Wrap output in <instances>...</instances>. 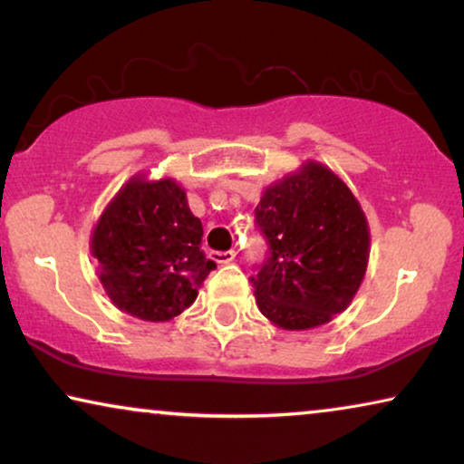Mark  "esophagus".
I'll use <instances>...</instances> for the list:
<instances>
[{
    "label": "esophagus",
    "instance_id": "1",
    "mask_svg": "<svg viewBox=\"0 0 464 464\" xmlns=\"http://www.w3.org/2000/svg\"><path fill=\"white\" fill-rule=\"evenodd\" d=\"M234 257H237V253H234V251H215V253H211V259H215L218 264H230V262H234Z\"/></svg>",
    "mask_w": 464,
    "mask_h": 464
}]
</instances>
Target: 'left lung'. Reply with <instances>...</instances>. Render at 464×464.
<instances>
[{
    "mask_svg": "<svg viewBox=\"0 0 464 464\" xmlns=\"http://www.w3.org/2000/svg\"><path fill=\"white\" fill-rule=\"evenodd\" d=\"M270 259L253 281L272 325L304 332L351 306L370 262V224L353 189L316 160L270 183L256 207Z\"/></svg>",
    "mask_w": 464,
    "mask_h": 464,
    "instance_id": "obj_1",
    "label": "left lung"
}]
</instances>
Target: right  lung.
I'll list each match as a JSON object with an SVG mask.
<instances>
[{
  "label": "right lung",
  "instance_id": "add662e5",
  "mask_svg": "<svg viewBox=\"0 0 464 464\" xmlns=\"http://www.w3.org/2000/svg\"><path fill=\"white\" fill-rule=\"evenodd\" d=\"M200 245L202 224L181 183L145 173L118 189L91 232L97 276L110 302L150 323L175 319L194 304L215 268Z\"/></svg>",
  "mask_w": 464,
  "mask_h": 464
}]
</instances>
